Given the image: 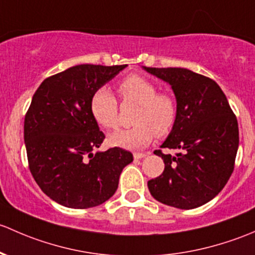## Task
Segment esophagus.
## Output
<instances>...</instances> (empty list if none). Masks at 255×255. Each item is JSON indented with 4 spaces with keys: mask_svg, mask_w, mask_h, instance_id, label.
I'll use <instances>...</instances> for the list:
<instances>
[{
    "mask_svg": "<svg viewBox=\"0 0 255 255\" xmlns=\"http://www.w3.org/2000/svg\"><path fill=\"white\" fill-rule=\"evenodd\" d=\"M146 156L147 153H143V152H135V153H133V158L135 159H141Z\"/></svg>",
    "mask_w": 255,
    "mask_h": 255,
    "instance_id": "34e87169",
    "label": "esophagus"
}]
</instances>
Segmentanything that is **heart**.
<instances>
[{"label":"heart","mask_w":255,"mask_h":255,"mask_svg":"<svg viewBox=\"0 0 255 255\" xmlns=\"http://www.w3.org/2000/svg\"><path fill=\"white\" fill-rule=\"evenodd\" d=\"M125 103L132 102L140 106L133 119L135 127L118 130L108 137L109 145L127 149L142 148L152 142L154 136L169 135L177 124L178 107L173 96L161 93L151 81L132 75L118 86ZM89 109L97 124L106 130L117 128L119 124V104L107 87H101L92 94Z\"/></svg>","instance_id":"heart-1"}]
</instances>
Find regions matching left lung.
<instances>
[{
	"label": "left lung",
	"mask_w": 255,
	"mask_h": 255,
	"mask_svg": "<svg viewBox=\"0 0 255 255\" xmlns=\"http://www.w3.org/2000/svg\"><path fill=\"white\" fill-rule=\"evenodd\" d=\"M172 86L178 119L162 148L180 149L162 157L164 170L148 180L159 203L190 210L209 203L224 189L235 169L240 143L238 123L220 86L211 78L180 67H145Z\"/></svg>",
	"instance_id": "1"
}]
</instances>
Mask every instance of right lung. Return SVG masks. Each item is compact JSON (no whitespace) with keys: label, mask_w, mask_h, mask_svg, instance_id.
Returning a JSON list of instances; mask_svg holds the SVG:
<instances>
[{"label":"right lung","mask_w":255,"mask_h":255,"mask_svg":"<svg viewBox=\"0 0 255 255\" xmlns=\"http://www.w3.org/2000/svg\"><path fill=\"white\" fill-rule=\"evenodd\" d=\"M127 65H77L45 78L24 119L28 164L36 184L60 205L98 206L114 195L131 152L93 153L106 136L89 109L92 94Z\"/></svg>","instance_id":"add662e5"}]
</instances>
